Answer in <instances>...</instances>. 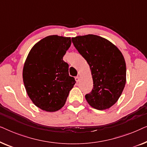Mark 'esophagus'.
Returning a JSON list of instances; mask_svg holds the SVG:
<instances>
[{"mask_svg": "<svg viewBox=\"0 0 147 147\" xmlns=\"http://www.w3.org/2000/svg\"><path fill=\"white\" fill-rule=\"evenodd\" d=\"M75 80L76 82L79 81V76H76L75 77Z\"/></svg>", "mask_w": 147, "mask_h": 147, "instance_id": "esophagus-1", "label": "esophagus"}]
</instances>
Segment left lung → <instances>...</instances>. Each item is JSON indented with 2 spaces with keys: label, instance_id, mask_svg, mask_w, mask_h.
<instances>
[{
  "label": "left lung",
  "instance_id": "obj_1",
  "mask_svg": "<svg viewBox=\"0 0 147 147\" xmlns=\"http://www.w3.org/2000/svg\"><path fill=\"white\" fill-rule=\"evenodd\" d=\"M74 46L90 67L93 88L85 98L92 108L105 110L114 105L126 84V63L114 44L94 34L72 38Z\"/></svg>",
  "mask_w": 147,
  "mask_h": 147
}]
</instances>
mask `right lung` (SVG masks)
<instances>
[{
  "mask_svg": "<svg viewBox=\"0 0 147 147\" xmlns=\"http://www.w3.org/2000/svg\"><path fill=\"white\" fill-rule=\"evenodd\" d=\"M71 45V37L48 36L32 47L24 62L22 78L28 96L47 112L63 107L76 82L63 60Z\"/></svg>",
  "mask_w": 147,
  "mask_h": 147,
  "instance_id": "right-lung-1",
  "label": "right lung"
}]
</instances>
